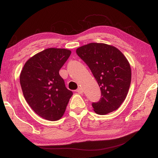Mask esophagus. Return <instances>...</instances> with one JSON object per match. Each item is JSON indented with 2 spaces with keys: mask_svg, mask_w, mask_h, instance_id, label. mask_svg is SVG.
<instances>
[{
  "mask_svg": "<svg viewBox=\"0 0 158 158\" xmlns=\"http://www.w3.org/2000/svg\"><path fill=\"white\" fill-rule=\"evenodd\" d=\"M76 91L78 93V94H82V93H83V89H82L81 88H78L76 90Z\"/></svg>",
  "mask_w": 158,
  "mask_h": 158,
  "instance_id": "esophagus-1",
  "label": "esophagus"
}]
</instances>
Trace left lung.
<instances>
[{"instance_id": "1", "label": "left lung", "mask_w": 158, "mask_h": 158, "mask_svg": "<svg viewBox=\"0 0 158 158\" xmlns=\"http://www.w3.org/2000/svg\"><path fill=\"white\" fill-rule=\"evenodd\" d=\"M76 52L101 89V99L92 103L94 111L103 115L116 110L126 98L131 84V70L127 59L117 48L105 44L84 45Z\"/></svg>"}]
</instances>
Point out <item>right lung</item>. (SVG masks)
Segmentation results:
<instances>
[{
	"mask_svg": "<svg viewBox=\"0 0 158 158\" xmlns=\"http://www.w3.org/2000/svg\"><path fill=\"white\" fill-rule=\"evenodd\" d=\"M70 54L67 49L47 48L29 58L22 70L19 81L24 98L42 118L60 119L73 95L59 74Z\"/></svg>",
	"mask_w": 158,
	"mask_h": 158,
	"instance_id": "obj_1",
	"label": "right lung"
}]
</instances>
